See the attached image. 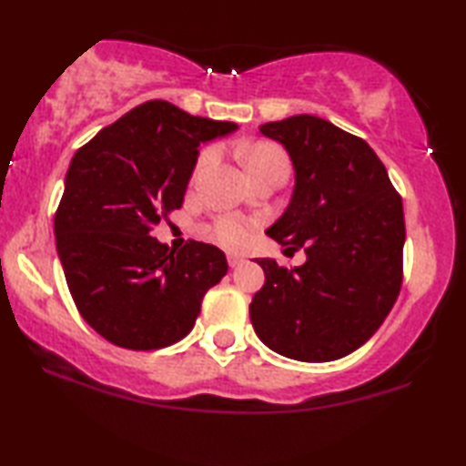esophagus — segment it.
I'll return each mask as SVG.
<instances>
[{"label":"esophagus","instance_id":"esophagus-1","mask_svg":"<svg viewBox=\"0 0 466 466\" xmlns=\"http://www.w3.org/2000/svg\"><path fill=\"white\" fill-rule=\"evenodd\" d=\"M228 263H230V267H238L244 263V258L240 255H234V252H230V255H228Z\"/></svg>","mask_w":466,"mask_h":466}]
</instances>
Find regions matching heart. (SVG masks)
Returning <instances> with one entry per match:
<instances>
[{
	"mask_svg": "<svg viewBox=\"0 0 466 466\" xmlns=\"http://www.w3.org/2000/svg\"><path fill=\"white\" fill-rule=\"evenodd\" d=\"M216 157H218L216 149H211V147L205 149V152L199 156V160H197L195 175H201V172L208 170L211 164L216 162ZM240 157H242L244 167H247L250 177H255L257 172L269 168L271 164L288 162L286 152H283L279 146L269 144V141H255V144L244 146L240 149ZM255 232H257L255 219L238 218V216L219 219L214 228L216 240L219 244H224L226 248H232V250L247 248L252 240V236H255Z\"/></svg>",
	"mask_w": 466,
	"mask_h": 466,
	"instance_id": "b5f03b06",
	"label": "heart"
}]
</instances>
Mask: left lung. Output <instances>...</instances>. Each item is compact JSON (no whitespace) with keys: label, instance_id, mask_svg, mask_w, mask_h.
<instances>
[{"label":"left lung","instance_id":"8db88e82","mask_svg":"<svg viewBox=\"0 0 466 466\" xmlns=\"http://www.w3.org/2000/svg\"><path fill=\"white\" fill-rule=\"evenodd\" d=\"M288 149L296 185L267 234L306 263L258 258L265 286L250 302L258 339L298 361H330L372 337L403 283L405 216L384 164L364 139L312 115L258 127Z\"/></svg>","mask_w":466,"mask_h":466}]
</instances>
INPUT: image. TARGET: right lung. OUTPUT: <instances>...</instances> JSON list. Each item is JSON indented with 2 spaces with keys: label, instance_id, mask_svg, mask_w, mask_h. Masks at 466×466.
Wrapping results in <instances>:
<instances>
[{
  "label": "right lung",
  "instance_id": "1",
  "mask_svg": "<svg viewBox=\"0 0 466 466\" xmlns=\"http://www.w3.org/2000/svg\"><path fill=\"white\" fill-rule=\"evenodd\" d=\"M236 129L149 100L72 157L55 238L77 310L106 341L137 351L180 341L226 275L214 244L188 240L175 252L152 232L183 205L199 144Z\"/></svg>",
  "mask_w": 466,
  "mask_h": 466
}]
</instances>
